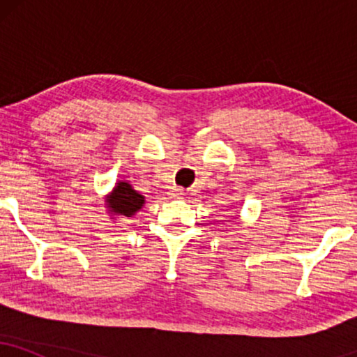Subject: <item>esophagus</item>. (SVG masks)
Masks as SVG:
<instances>
[{
	"instance_id": "34e87169",
	"label": "esophagus",
	"mask_w": 357,
	"mask_h": 357,
	"mask_svg": "<svg viewBox=\"0 0 357 357\" xmlns=\"http://www.w3.org/2000/svg\"><path fill=\"white\" fill-rule=\"evenodd\" d=\"M171 195H173L174 198H181V196H184V190H183V188H174Z\"/></svg>"
}]
</instances>
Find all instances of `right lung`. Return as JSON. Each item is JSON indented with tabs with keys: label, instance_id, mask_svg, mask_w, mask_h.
Masks as SVG:
<instances>
[{
	"label": "right lung",
	"instance_id": "right-lung-1",
	"mask_svg": "<svg viewBox=\"0 0 357 357\" xmlns=\"http://www.w3.org/2000/svg\"><path fill=\"white\" fill-rule=\"evenodd\" d=\"M107 204L109 211H112L114 215L132 216L144 204V196L139 195L136 190H132V186L129 183L121 181L117 183V186L110 192Z\"/></svg>",
	"mask_w": 357,
	"mask_h": 357
}]
</instances>
